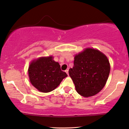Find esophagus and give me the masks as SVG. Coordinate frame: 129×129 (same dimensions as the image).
Returning a JSON list of instances; mask_svg holds the SVG:
<instances>
[{"mask_svg": "<svg viewBox=\"0 0 129 129\" xmlns=\"http://www.w3.org/2000/svg\"><path fill=\"white\" fill-rule=\"evenodd\" d=\"M65 71H66V73L68 75V70H66Z\"/></svg>", "mask_w": 129, "mask_h": 129, "instance_id": "esophagus-1", "label": "esophagus"}]
</instances>
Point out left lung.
Wrapping results in <instances>:
<instances>
[{
  "label": "left lung",
  "instance_id": "8db88e82",
  "mask_svg": "<svg viewBox=\"0 0 129 129\" xmlns=\"http://www.w3.org/2000/svg\"><path fill=\"white\" fill-rule=\"evenodd\" d=\"M110 72V62L105 55L87 48L74 56V67L69 70V75L78 93L90 97L103 89Z\"/></svg>",
  "mask_w": 129,
  "mask_h": 129
}]
</instances>
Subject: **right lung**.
<instances>
[{
	"mask_svg": "<svg viewBox=\"0 0 129 129\" xmlns=\"http://www.w3.org/2000/svg\"><path fill=\"white\" fill-rule=\"evenodd\" d=\"M53 59L52 56L40 57L33 60L29 66L28 73L31 83L40 92L53 90L68 76L61 70L59 63Z\"/></svg>",
	"mask_w": 129,
	"mask_h": 129,
	"instance_id": "obj_1",
	"label": "right lung"
}]
</instances>
